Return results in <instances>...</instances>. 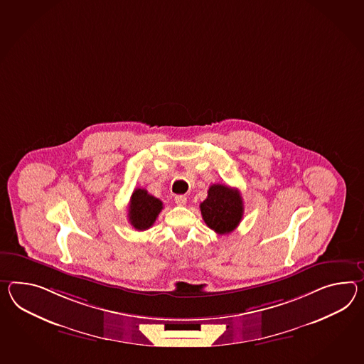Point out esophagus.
<instances>
[{"instance_id": "esophagus-1", "label": "esophagus", "mask_w": 364, "mask_h": 364, "mask_svg": "<svg viewBox=\"0 0 364 364\" xmlns=\"http://www.w3.org/2000/svg\"><path fill=\"white\" fill-rule=\"evenodd\" d=\"M175 203L176 204L180 205V206H183V205H186V197L183 195L175 196Z\"/></svg>"}]
</instances>
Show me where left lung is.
Returning <instances> with one entry per match:
<instances>
[{"instance_id":"1","label":"left lung","mask_w":364,"mask_h":364,"mask_svg":"<svg viewBox=\"0 0 364 364\" xmlns=\"http://www.w3.org/2000/svg\"><path fill=\"white\" fill-rule=\"evenodd\" d=\"M205 223L217 234H229L237 229L243 217V201L238 189L213 184L208 197L200 204Z\"/></svg>"}]
</instances>
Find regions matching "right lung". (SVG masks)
I'll return each instance as SVG.
<instances>
[{
  "label": "right lung",
  "instance_id": "right-lung-1",
  "mask_svg": "<svg viewBox=\"0 0 364 364\" xmlns=\"http://www.w3.org/2000/svg\"><path fill=\"white\" fill-rule=\"evenodd\" d=\"M163 209L159 198L151 196L146 189L136 188L129 204V221L136 230H147L156 221Z\"/></svg>",
  "mask_w": 364,
  "mask_h": 364
}]
</instances>
